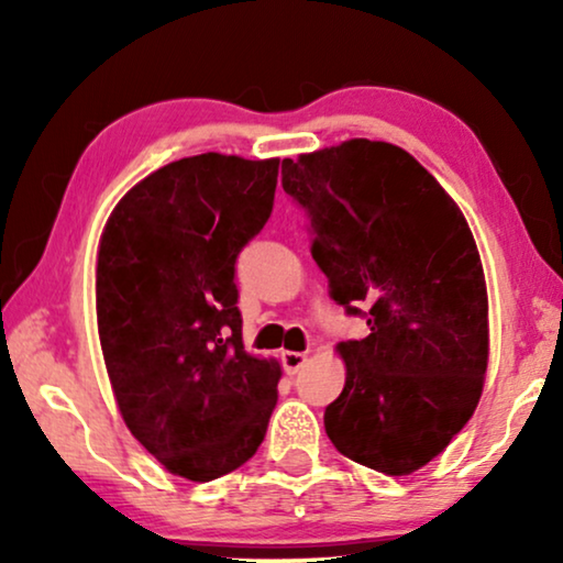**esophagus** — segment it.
<instances>
[{
    "instance_id": "obj_1",
    "label": "esophagus",
    "mask_w": 563,
    "mask_h": 563,
    "mask_svg": "<svg viewBox=\"0 0 563 563\" xmlns=\"http://www.w3.org/2000/svg\"><path fill=\"white\" fill-rule=\"evenodd\" d=\"M282 364H284V372L287 374H297L299 368L307 364V356L299 351H284L282 353Z\"/></svg>"
}]
</instances>
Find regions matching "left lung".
Returning a JSON list of instances; mask_svg holds the SVG:
<instances>
[{"mask_svg":"<svg viewBox=\"0 0 563 563\" xmlns=\"http://www.w3.org/2000/svg\"><path fill=\"white\" fill-rule=\"evenodd\" d=\"M312 258L368 335L338 345L341 397L325 407L338 451L389 476L418 472L466 426L489 356L487 287L464 214L410 153L345 141L282 161Z\"/></svg>","mask_w":563,"mask_h":563,"instance_id":"obj_1","label":"left lung"}]
</instances>
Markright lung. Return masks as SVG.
<instances>
[{
	"label": "right lung",
	"mask_w": 563,
	"mask_h": 563,
	"mask_svg": "<svg viewBox=\"0 0 563 563\" xmlns=\"http://www.w3.org/2000/svg\"><path fill=\"white\" fill-rule=\"evenodd\" d=\"M279 158L202 153L107 220L97 322L122 420L172 474L212 482L264 441L282 368L243 351L235 261L272 218Z\"/></svg>",
	"instance_id": "add662e5"
}]
</instances>
